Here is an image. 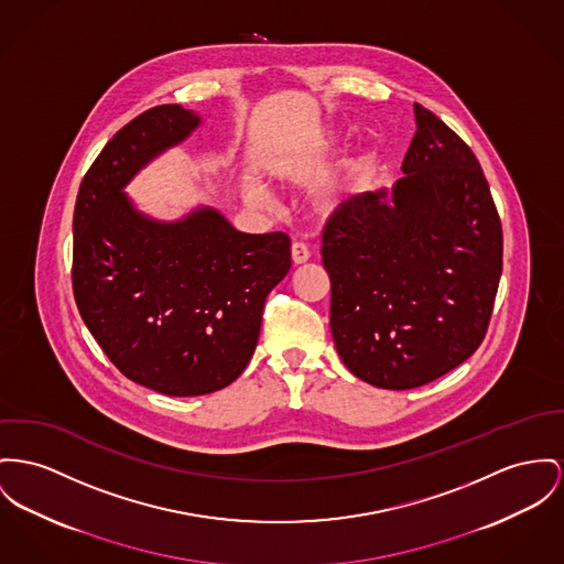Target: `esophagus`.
<instances>
[{"label": "esophagus", "instance_id": "esophagus-1", "mask_svg": "<svg viewBox=\"0 0 564 564\" xmlns=\"http://www.w3.org/2000/svg\"><path fill=\"white\" fill-rule=\"evenodd\" d=\"M291 257H293V263L303 264L310 261L312 252H310V248L303 241H295L293 248H291Z\"/></svg>", "mask_w": 564, "mask_h": 564}]
</instances>
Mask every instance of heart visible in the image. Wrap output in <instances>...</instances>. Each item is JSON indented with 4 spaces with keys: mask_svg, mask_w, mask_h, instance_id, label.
Masks as SVG:
<instances>
[{
    "mask_svg": "<svg viewBox=\"0 0 564 564\" xmlns=\"http://www.w3.org/2000/svg\"><path fill=\"white\" fill-rule=\"evenodd\" d=\"M336 141H338V137L332 139V143H336ZM368 175H370V158H359V160H355V162L346 169V173H344L339 180H336L329 188L321 192V196H318V209H321L323 214H332V212L339 209L341 205L350 203L355 196H359L361 189L366 188ZM246 196H248L250 200H254V203H263L264 200L263 189L259 188V186H254V184H248V186H246Z\"/></svg>",
    "mask_w": 564,
    "mask_h": 564,
    "instance_id": "b5f03b06",
    "label": "heart"
}]
</instances>
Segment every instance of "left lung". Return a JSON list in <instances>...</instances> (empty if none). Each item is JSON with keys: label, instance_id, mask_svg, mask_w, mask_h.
<instances>
[{"label": "left lung", "instance_id": "obj_1", "mask_svg": "<svg viewBox=\"0 0 564 564\" xmlns=\"http://www.w3.org/2000/svg\"><path fill=\"white\" fill-rule=\"evenodd\" d=\"M414 121L404 177L341 205L321 250L339 359L393 391L479 348L502 273V226L479 160L421 105Z\"/></svg>", "mask_w": 564, "mask_h": 564}]
</instances>
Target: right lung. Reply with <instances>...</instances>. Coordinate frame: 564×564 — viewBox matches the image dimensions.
<instances>
[{"instance_id":"right-lung-1","label":"right lung","mask_w":564,"mask_h":564,"mask_svg":"<svg viewBox=\"0 0 564 564\" xmlns=\"http://www.w3.org/2000/svg\"><path fill=\"white\" fill-rule=\"evenodd\" d=\"M198 126L180 105L126 123L85 173L73 220V291L89 334L121 375L175 398L246 370L264 300L291 269L286 232H239L212 207L158 223L121 192Z\"/></svg>"}]
</instances>
